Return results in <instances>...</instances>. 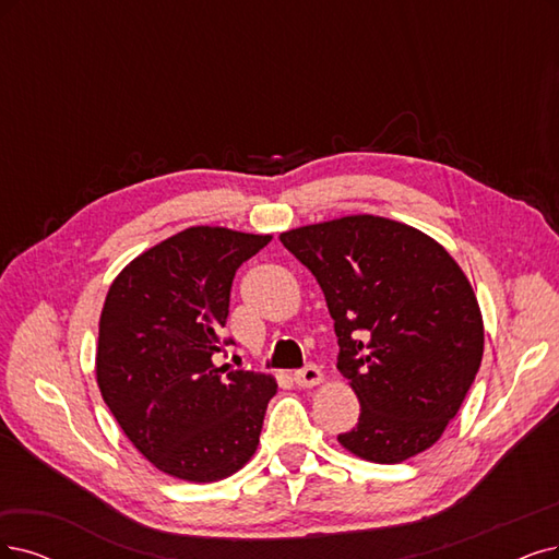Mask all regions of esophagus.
<instances>
[{
	"instance_id": "34e87169",
	"label": "esophagus",
	"mask_w": 559,
	"mask_h": 559,
	"mask_svg": "<svg viewBox=\"0 0 559 559\" xmlns=\"http://www.w3.org/2000/svg\"><path fill=\"white\" fill-rule=\"evenodd\" d=\"M322 380H324V376H322V370L316 364H308V366H304L301 370H297V373H295V382L299 386H316Z\"/></svg>"
}]
</instances>
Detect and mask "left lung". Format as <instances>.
I'll list each match as a JSON object with an SVG mask.
<instances>
[{
  "instance_id": "8db88e82",
  "label": "left lung",
  "mask_w": 559,
  "mask_h": 559,
  "mask_svg": "<svg viewBox=\"0 0 559 559\" xmlns=\"http://www.w3.org/2000/svg\"><path fill=\"white\" fill-rule=\"evenodd\" d=\"M320 283L338 336V370L361 405L338 442L373 463L436 444L484 357V320L463 269L399 221L343 216L281 235Z\"/></svg>"
}]
</instances>
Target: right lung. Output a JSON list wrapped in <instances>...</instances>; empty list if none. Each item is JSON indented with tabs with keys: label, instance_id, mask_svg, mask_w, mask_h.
Masks as SVG:
<instances>
[{
	"label": "right lung",
	"instance_id": "add662e5",
	"mask_svg": "<svg viewBox=\"0 0 559 559\" xmlns=\"http://www.w3.org/2000/svg\"><path fill=\"white\" fill-rule=\"evenodd\" d=\"M272 237L198 225L121 269L98 322L96 382L133 447L175 479L210 484L258 449L276 380L216 368L237 269Z\"/></svg>",
	"mask_w": 559,
	"mask_h": 559
}]
</instances>
